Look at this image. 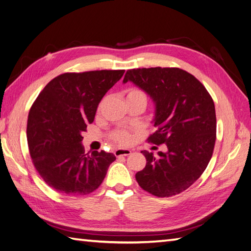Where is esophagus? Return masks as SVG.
Wrapping results in <instances>:
<instances>
[{"label": "esophagus", "instance_id": "34e87169", "mask_svg": "<svg viewBox=\"0 0 251 251\" xmlns=\"http://www.w3.org/2000/svg\"><path fill=\"white\" fill-rule=\"evenodd\" d=\"M130 153H131V150L125 149V148H118V149H116V151H114V155H116L117 157L126 156V155H129Z\"/></svg>", "mask_w": 251, "mask_h": 251}]
</instances>
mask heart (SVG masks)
Masks as SVG:
<instances>
[{"mask_svg":"<svg viewBox=\"0 0 251 251\" xmlns=\"http://www.w3.org/2000/svg\"><path fill=\"white\" fill-rule=\"evenodd\" d=\"M129 101H138L146 105L147 95L145 94V91H143L140 88H129L126 91V102ZM110 139L120 145H127L131 142L132 134L129 130L118 129L111 132Z\"/></svg>","mask_w":251,"mask_h":251,"instance_id":"b5f03b06","label":"heart"}]
</instances>
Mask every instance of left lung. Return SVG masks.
Listing matches in <instances>:
<instances>
[{"label":"left lung","mask_w":251,"mask_h":251,"mask_svg":"<svg viewBox=\"0 0 251 251\" xmlns=\"http://www.w3.org/2000/svg\"><path fill=\"white\" fill-rule=\"evenodd\" d=\"M128 81L155 103V131L147 142L167 147L156 157L142 151L146 166L135 174V180L152 196L178 195L202 176L212 156L217 139L213 100L196 76L176 67L129 69L123 82Z\"/></svg>","instance_id":"left-lung-1"}]
</instances>
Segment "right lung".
<instances>
[{"label":"right lung","instance_id":"obj_1","mask_svg":"<svg viewBox=\"0 0 251 251\" xmlns=\"http://www.w3.org/2000/svg\"><path fill=\"white\" fill-rule=\"evenodd\" d=\"M125 70L66 73L52 78L35 99L27 120L34 168L62 195L86 196L102 184L112 153H85L82 132L95 120L102 98Z\"/></svg>","mask_w":251,"mask_h":251}]
</instances>
